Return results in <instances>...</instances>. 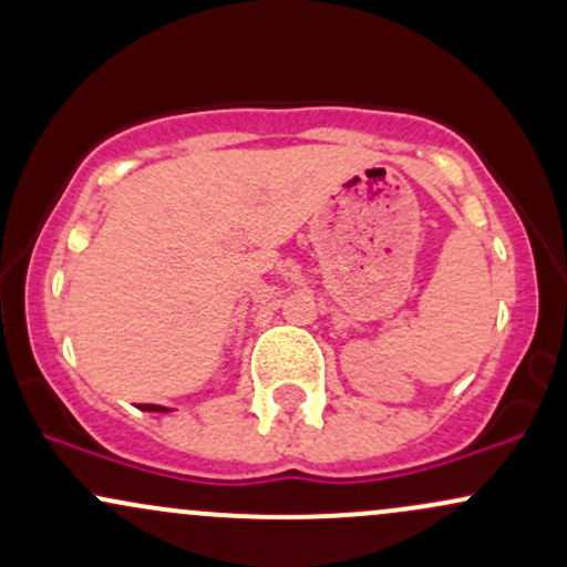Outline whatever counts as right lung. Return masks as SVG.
<instances>
[{"instance_id":"add662e5","label":"right lung","mask_w":567,"mask_h":567,"mask_svg":"<svg viewBox=\"0 0 567 567\" xmlns=\"http://www.w3.org/2000/svg\"><path fill=\"white\" fill-rule=\"evenodd\" d=\"M141 410H154V413H167V408H159V405H141Z\"/></svg>"}]
</instances>
